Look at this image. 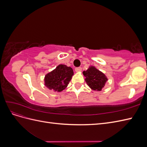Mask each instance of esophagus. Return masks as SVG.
Listing matches in <instances>:
<instances>
[{
    "mask_svg": "<svg viewBox=\"0 0 147 147\" xmlns=\"http://www.w3.org/2000/svg\"><path fill=\"white\" fill-rule=\"evenodd\" d=\"M75 71H76L77 72H81L82 69L81 67H76V68H75Z\"/></svg>",
    "mask_w": 147,
    "mask_h": 147,
    "instance_id": "obj_1",
    "label": "esophagus"
}]
</instances>
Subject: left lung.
Here are the masks:
<instances>
[{"label": "left lung", "instance_id": "left-lung-1", "mask_svg": "<svg viewBox=\"0 0 147 147\" xmlns=\"http://www.w3.org/2000/svg\"><path fill=\"white\" fill-rule=\"evenodd\" d=\"M83 74L86 77L85 81L87 84L92 90L101 91L108 80L104 74L93 66H90L87 70L83 71Z\"/></svg>", "mask_w": 147, "mask_h": 147}]
</instances>
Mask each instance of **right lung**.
I'll list each match as a JSON object with an SVG mask.
<instances>
[{
	"mask_svg": "<svg viewBox=\"0 0 147 147\" xmlns=\"http://www.w3.org/2000/svg\"><path fill=\"white\" fill-rule=\"evenodd\" d=\"M73 75L74 71L70 67L60 64L45 75V85L50 90L61 92L67 86Z\"/></svg>",
	"mask_w": 147,
	"mask_h": 147,
	"instance_id": "obj_1",
	"label": "right lung"
}]
</instances>
